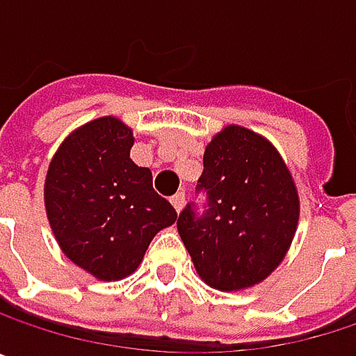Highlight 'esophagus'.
I'll return each instance as SVG.
<instances>
[{
	"instance_id": "obj_1",
	"label": "esophagus",
	"mask_w": 356,
	"mask_h": 356,
	"mask_svg": "<svg viewBox=\"0 0 356 356\" xmlns=\"http://www.w3.org/2000/svg\"><path fill=\"white\" fill-rule=\"evenodd\" d=\"M171 204H173V208H175L177 212H181L183 206H185V193H183V191H177V193L171 197Z\"/></svg>"
}]
</instances>
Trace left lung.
<instances>
[{"label": "left lung", "instance_id": "1", "mask_svg": "<svg viewBox=\"0 0 356 356\" xmlns=\"http://www.w3.org/2000/svg\"><path fill=\"white\" fill-rule=\"evenodd\" d=\"M200 214L187 204L177 231L200 278L218 291L248 289L282 261L299 222V193L278 150L255 131L227 125L204 152Z\"/></svg>", "mask_w": 356, "mask_h": 356}]
</instances>
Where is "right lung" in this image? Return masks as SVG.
Here are the masks:
<instances>
[{
	"label": "right lung",
	"mask_w": 356,
	"mask_h": 356,
	"mask_svg": "<svg viewBox=\"0 0 356 356\" xmlns=\"http://www.w3.org/2000/svg\"><path fill=\"white\" fill-rule=\"evenodd\" d=\"M134 131L117 117L72 131L51 159L44 210L61 251L99 280L136 272L154 235L177 220L152 187V173L129 159Z\"/></svg>",
	"instance_id": "add662e5"
}]
</instances>
